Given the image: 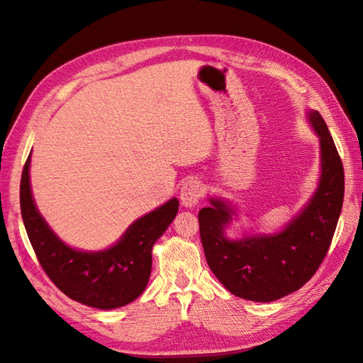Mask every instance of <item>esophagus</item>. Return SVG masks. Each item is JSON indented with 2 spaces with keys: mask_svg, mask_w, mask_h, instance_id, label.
I'll return each mask as SVG.
<instances>
[{
  "mask_svg": "<svg viewBox=\"0 0 363 363\" xmlns=\"http://www.w3.org/2000/svg\"><path fill=\"white\" fill-rule=\"evenodd\" d=\"M204 195V186L201 181L195 179V177H191V179L186 181L182 184L181 187V201L186 207H191L195 206L199 199L203 198Z\"/></svg>",
  "mask_w": 363,
  "mask_h": 363,
  "instance_id": "obj_1",
  "label": "esophagus"
}]
</instances>
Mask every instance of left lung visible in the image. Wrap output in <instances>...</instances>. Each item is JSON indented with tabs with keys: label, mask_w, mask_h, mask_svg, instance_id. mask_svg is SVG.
Wrapping results in <instances>:
<instances>
[{
	"label": "left lung",
	"mask_w": 363,
	"mask_h": 363,
	"mask_svg": "<svg viewBox=\"0 0 363 363\" xmlns=\"http://www.w3.org/2000/svg\"><path fill=\"white\" fill-rule=\"evenodd\" d=\"M309 118L321 145L320 186L282 233L230 242L223 229L233 209L211 199L212 207L198 213L207 265L238 298L269 303L299 290L317 273L333 242L343 206V164L320 112L312 111Z\"/></svg>",
	"instance_id": "obj_1"
}]
</instances>
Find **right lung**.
Returning <instances> with one entry per match:
<instances>
[{"mask_svg": "<svg viewBox=\"0 0 363 363\" xmlns=\"http://www.w3.org/2000/svg\"><path fill=\"white\" fill-rule=\"evenodd\" d=\"M29 162L23 167L20 207L29 242L43 272L68 298L95 309H115L143 293L151 274L152 245L179 209L176 198L138 218L112 248L99 252L73 250L60 242L38 213L30 195Z\"/></svg>", "mask_w": 363, "mask_h": 363, "instance_id": "obj_1", "label": "right lung"}]
</instances>
